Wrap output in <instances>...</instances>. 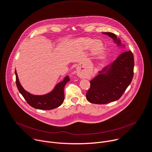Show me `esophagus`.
Listing matches in <instances>:
<instances>
[{
  "label": "esophagus",
  "mask_w": 152,
  "mask_h": 152,
  "mask_svg": "<svg viewBox=\"0 0 152 152\" xmlns=\"http://www.w3.org/2000/svg\"><path fill=\"white\" fill-rule=\"evenodd\" d=\"M77 75H78L79 77H83V75L82 74H81L79 72H77Z\"/></svg>",
  "instance_id": "34e87169"
}]
</instances>
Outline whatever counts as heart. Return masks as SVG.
Segmentation results:
<instances>
[{
	"label": "heart",
	"instance_id": "heart-1",
	"mask_svg": "<svg viewBox=\"0 0 152 152\" xmlns=\"http://www.w3.org/2000/svg\"><path fill=\"white\" fill-rule=\"evenodd\" d=\"M95 42V40L90 39H83L81 40V43H82V45L83 46L84 48H85V49L90 48L94 45V43ZM102 47H103L102 45L100 43L98 42V43H95L92 48V52L94 53H97L99 52L100 50L102 49Z\"/></svg>",
	"mask_w": 152,
	"mask_h": 152
}]
</instances>
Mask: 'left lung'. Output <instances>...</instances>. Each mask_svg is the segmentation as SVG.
I'll list each match as a JSON object with an SVG mask.
<instances>
[{
	"mask_svg": "<svg viewBox=\"0 0 152 152\" xmlns=\"http://www.w3.org/2000/svg\"><path fill=\"white\" fill-rule=\"evenodd\" d=\"M103 33L112 38L118 46L125 47L116 34ZM134 66V56L131 50L120 54L90 81L91 86L86 94L87 100L91 103L103 104L119 99L132 80Z\"/></svg>",
	"mask_w": 152,
	"mask_h": 152,
	"instance_id": "1",
	"label": "left lung"
}]
</instances>
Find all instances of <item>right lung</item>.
<instances>
[{
    "mask_svg": "<svg viewBox=\"0 0 152 152\" xmlns=\"http://www.w3.org/2000/svg\"><path fill=\"white\" fill-rule=\"evenodd\" d=\"M15 73L18 89L27 103L32 107L40 110H51L58 107L63 104L64 99V88L70 80L68 76H66L63 81L57 83L52 91L45 95H37L26 91L20 83L16 70Z\"/></svg>",
    "mask_w": 152,
    "mask_h": 152,
    "instance_id": "obj_1",
    "label": "right lung"
}]
</instances>
